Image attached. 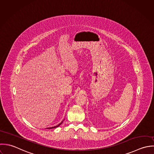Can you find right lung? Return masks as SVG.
I'll list each match as a JSON object with an SVG mask.
<instances>
[{
    "mask_svg": "<svg viewBox=\"0 0 154 154\" xmlns=\"http://www.w3.org/2000/svg\"><path fill=\"white\" fill-rule=\"evenodd\" d=\"M63 122H61L60 124H59L58 125H57V126H54V127H50V128H56V127H58L60 125H61V123H62Z\"/></svg>",
    "mask_w": 154,
    "mask_h": 154,
    "instance_id": "right-lung-1",
    "label": "right lung"
}]
</instances>
